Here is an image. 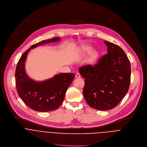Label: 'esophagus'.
Wrapping results in <instances>:
<instances>
[{
	"label": "esophagus",
	"mask_w": 147,
	"mask_h": 147,
	"mask_svg": "<svg viewBox=\"0 0 147 147\" xmlns=\"http://www.w3.org/2000/svg\"><path fill=\"white\" fill-rule=\"evenodd\" d=\"M81 76H80V74H79V73H77V74H76V75H75V77L76 78H80Z\"/></svg>",
	"instance_id": "34e87169"
}]
</instances>
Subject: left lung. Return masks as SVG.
<instances>
[{"label": "left lung", "instance_id": "1", "mask_svg": "<svg viewBox=\"0 0 147 147\" xmlns=\"http://www.w3.org/2000/svg\"><path fill=\"white\" fill-rule=\"evenodd\" d=\"M108 47L93 66L79 69L85 79L83 96L91 107L101 111L113 109L127 94L130 83L131 66L124 51L118 45L104 41Z\"/></svg>", "mask_w": 147, "mask_h": 147}]
</instances>
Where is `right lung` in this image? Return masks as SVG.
Segmentation results:
<instances>
[{
	"label": "right lung",
	"mask_w": 147,
	"mask_h": 147,
	"mask_svg": "<svg viewBox=\"0 0 147 147\" xmlns=\"http://www.w3.org/2000/svg\"><path fill=\"white\" fill-rule=\"evenodd\" d=\"M60 40L56 37L33 45L21 55L17 64L15 74L16 86L18 96L29 108L39 112H49L58 109L62 104L68 87L74 80L75 74L63 73L52 79L38 82L26 75L24 63L29 51L35 47Z\"/></svg>",
	"instance_id": "add662e5"
}]
</instances>
